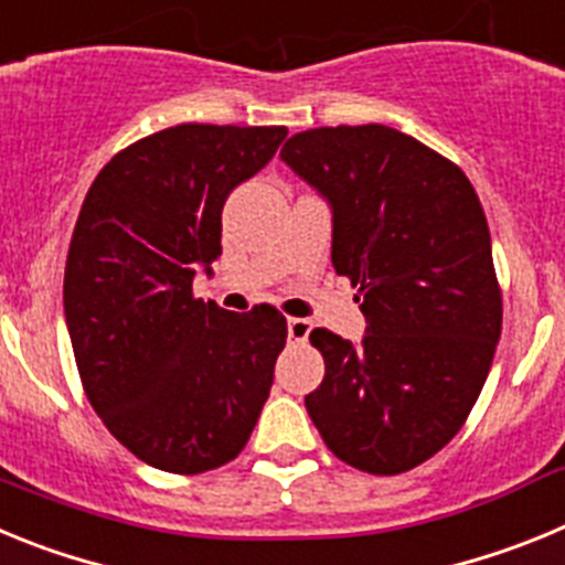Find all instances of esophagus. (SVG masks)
I'll return each mask as SVG.
<instances>
[{
    "instance_id": "esophagus-1",
    "label": "esophagus",
    "mask_w": 565,
    "mask_h": 565,
    "mask_svg": "<svg viewBox=\"0 0 565 565\" xmlns=\"http://www.w3.org/2000/svg\"><path fill=\"white\" fill-rule=\"evenodd\" d=\"M308 337H311V322L308 319H288V339H294V342H308Z\"/></svg>"
}]
</instances>
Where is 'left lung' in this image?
Wrapping results in <instances>:
<instances>
[{"label":"left lung","instance_id":"left-lung-1","mask_svg":"<svg viewBox=\"0 0 565 565\" xmlns=\"http://www.w3.org/2000/svg\"><path fill=\"white\" fill-rule=\"evenodd\" d=\"M279 158L331 206V263L367 322L359 344L311 331L326 379L308 416L344 463L407 472L461 430L501 339L481 201L456 163L382 124L297 132Z\"/></svg>","mask_w":565,"mask_h":565}]
</instances>
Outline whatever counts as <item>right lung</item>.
I'll return each mask as SVG.
<instances>
[{
  "instance_id": "right-lung-1",
  "label": "right lung",
  "mask_w": 565,
  "mask_h": 565,
  "mask_svg": "<svg viewBox=\"0 0 565 565\" xmlns=\"http://www.w3.org/2000/svg\"><path fill=\"white\" fill-rule=\"evenodd\" d=\"M286 127L181 124L118 152L89 186L64 268V317L93 411L149 467L194 476L246 447L286 348L271 306L192 297L221 257L223 203Z\"/></svg>"
}]
</instances>
